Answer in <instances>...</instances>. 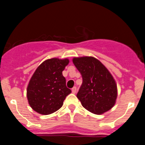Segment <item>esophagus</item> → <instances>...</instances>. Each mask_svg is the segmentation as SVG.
Instances as JSON below:
<instances>
[{"instance_id":"obj_1","label":"esophagus","mask_w":145,"mask_h":145,"mask_svg":"<svg viewBox=\"0 0 145 145\" xmlns=\"http://www.w3.org/2000/svg\"><path fill=\"white\" fill-rule=\"evenodd\" d=\"M76 90H77L76 87L74 86L73 88H72V93H76Z\"/></svg>"}]
</instances>
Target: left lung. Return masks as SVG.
Returning <instances> with one entry per match:
<instances>
[{
	"mask_svg": "<svg viewBox=\"0 0 145 145\" xmlns=\"http://www.w3.org/2000/svg\"><path fill=\"white\" fill-rule=\"evenodd\" d=\"M72 61L82 75L83 83L77 93L82 106L96 115L110 110L116 104V80L105 66L93 57H75Z\"/></svg>",
	"mask_w": 145,
	"mask_h": 145,
	"instance_id": "1",
	"label": "left lung"
}]
</instances>
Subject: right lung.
<instances>
[{"instance_id":"1","label":"right lung","mask_w":145,"mask_h":145,"mask_svg":"<svg viewBox=\"0 0 145 145\" xmlns=\"http://www.w3.org/2000/svg\"><path fill=\"white\" fill-rule=\"evenodd\" d=\"M68 64V59H49L35 71L27 88V97L35 112L49 115L63 105L66 97L71 93L62 75V71Z\"/></svg>"}]
</instances>
